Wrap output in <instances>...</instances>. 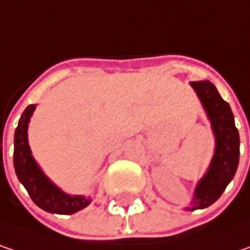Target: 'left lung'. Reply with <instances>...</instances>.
<instances>
[{"label": "left lung", "instance_id": "left-lung-1", "mask_svg": "<svg viewBox=\"0 0 250 250\" xmlns=\"http://www.w3.org/2000/svg\"><path fill=\"white\" fill-rule=\"evenodd\" d=\"M190 86L205 109L215 136V152L209 168L196 184L193 198L185 208L187 210H196L215 204L233 179L239 165L241 141L232 109L219 95L216 86L210 81H195L190 82Z\"/></svg>", "mask_w": 250, "mask_h": 250}]
</instances>
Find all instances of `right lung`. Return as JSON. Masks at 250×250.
<instances>
[{
  "mask_svg": "<svg viewBox=\"0 0 250 250\" xmlns=\"http://www.w3.org/2000/svg\"><path fill=\"white\" fill-rule=\"evenodd\" d=\"M37 105H28L14 135V168L34 204L49 213L72 215L91 204V198L69 195L57 187L40 168L28 144V125Z\"/></svg>",
  "mask_w": 250,
  "mask_h": 250,
  "instance_id": "1",
  "label": "right lung"
}]
</instances>
